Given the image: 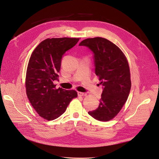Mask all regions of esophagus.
I'll use <instances>...</instances> for the list:
<instances>
[{"mask_svg":"<svg viewBox=\"0 0 159 159\" xmlns=\"http://www.w3.org/2000/svg\"><path fill=\"white\" fill-rule=\"evenodd\" d=\"M78 96H86L87 94L84 93H81V92H78Z\"/></svg>","mask_w":159,"mask_h":159,"instance_id":"34e87169","label":"esophagus"}]
</instances>
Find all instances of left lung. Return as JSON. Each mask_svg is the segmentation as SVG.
Masks as SVG:
<instances>
[{
    "mask_svg": "<svg viewBox=\"0 0 159 159\" xmlns=\"http://www.w3.org/2000/svg\"><path fill=\"white\" fill-rule=\"evenodd\" d=\"M79 46L93 52L95 73L103 89L99 107L89 115L101 121H109L118 114L129 96L131 83L127 59L116 44L103 38L85 39Z\"/></svg>",
    "mask_w": 159,
    "mask_h": 159,
    "instance_id": "obj_1",
    "label": "left lung"
}]
</instances>
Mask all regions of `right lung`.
I'll use <instances>...</instances> for the list:
<instances>
[{"label": "right lung", "mask_w": 159, "mask_h": 159, "mask_svg": "<svg viewBox=\"0 0 159 159\" xmlns=\"http://www.w3.org/2000/svg\"><path fill=\"white\" fill-rule=\"evenodd\" d=\"M79 38H48L33 51L28 65L26 89L33 108L48 121L60 116L72 99L77 97L74 90L56 89L63 55L74 47Z\"/></svg>", "instance_id": "right-lung-1"}]
</instances>
